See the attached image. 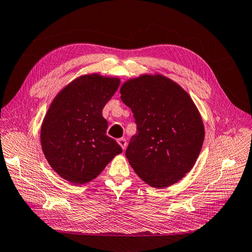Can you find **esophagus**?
I'll return each mask as SVG.
<instances>
[{
  "label": "esophagus",
  "instance_id": "1",
  "mask_svg": "<svg viewBox=\"0 0 252 252\" xmlns=\"http://www.w3.org/2000/svg\"><path fill=\"white\" fill-rule=\"evenodd\" d=\"M118 144L121 146V148L124 149V150L126 148V138H119L118 139Z\"/></svg>",
  "mask_w": 252,
  "mask_h": 252
}]
</instances>
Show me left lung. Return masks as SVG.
<instances>
[{
  "instance_id": "obj_1",
  "label": "left lung",
  "mask_w": 252,
  "mask_h": 252,
  "mask_svg": "<svg viewBox=\"0 0 252 252\" xmlns=\"http://www.w3.org/2000/svg\"><path fill=\"white\" fill-rule=\"evenodd\" d=\"M120 94L137 126L126 151L128 163L151 187L176 184L195 164L205 137L195 104L178 84L160 74L126 80Z\"/></svg>"
}]
</instances>
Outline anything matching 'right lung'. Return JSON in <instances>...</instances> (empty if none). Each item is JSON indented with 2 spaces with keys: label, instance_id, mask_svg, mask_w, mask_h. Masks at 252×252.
<instances>
[{
  "label": "right lung",
  "instance_id": "right-lung-1",
  "mask_svg": "<svg viewBox=\"0 0 252 252\" xmlns=\"http://www.w3.org/2000/svg\"><path fill=\"white\" fill-rule=\"evenodd\" d=\"M120 79L88 74L58 93L40 128V144L52 169L69 183L83 185L96 178L122 148L106 135L102 110Z\"/></svg>",
  "mask_w": 252,
  "mask_h": 252
}]
</instances>
